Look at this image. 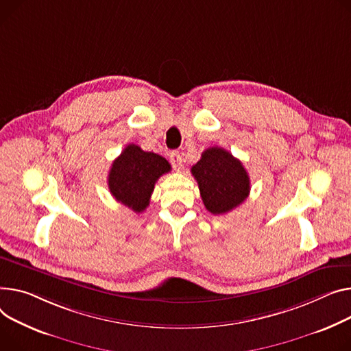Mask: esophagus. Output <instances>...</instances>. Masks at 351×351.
Segmentation results:
<instances>
[{
  "label": "esophagus",
  "mask_w": 351,
  "mask_h": 351,
  "mask_svg": "<svg viewBox=\"0 0 351 351\" xmlns=\"http://www.w3.org/2000/svg\"><path fill=\"white\" fill-rule=\"evenodd\" d=\"M169 160H171V163H172L173 169H176V171H180V169H182V167H183V159H182V155H180L178 151L171 152Z\"/></svg>",
  "instance_id": "34e87169"
}]
</instances>
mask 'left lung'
I'll use <instances>...</instances> for the list:
<instances>
[{"mask_svg": "<svg viewBox=\"0 0 351 351\" xmlns=\"http://www.w3.org/2000/svg\"><path fill=\"white\" fill-rule=\"evenodd\" d=\"M204 207L212 215H226L250 195V176L243 163L220 147L207 148L192 167Z\"/></svg>", "mask_w": 351, "mask_h": 351, "instance_id": "obj_1", "label": "left lung"}]
</instances>
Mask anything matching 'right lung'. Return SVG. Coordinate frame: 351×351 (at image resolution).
Here are the masks:
<instances>
[{
  "instance_id": "add662e5",
  "label": "right lung",
  "mask_w": 351,
  "mask_h": 351,
  "mask_svg": "<svg viewBox=\"0 0 351 351\" xmlns=\"http://www.w3.org/2000/svg\"><path fill=\"white\" fill-rule=\"evenodd\" d=\"M169 171L171 165L165 158L130 144L112 162L108 189L117 202L135 213H143L149 206L155 182Z\"/></svg>"
}]
</instances>
